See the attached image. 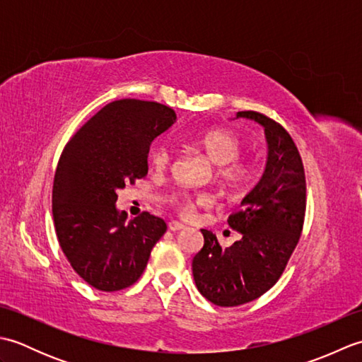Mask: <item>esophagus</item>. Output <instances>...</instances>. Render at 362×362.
I'll return each instance as SVG.
<instances>
[{
	"label": "esophagus",
	"instance_id": "obj_1",
	"mask_svg": "<svg viewBox=\"0 0 362 362\" xmlns=\"http://www.w3.org/2000/svg\"><path fill=\"white\" fill-rule=\"evenodd\" d=\"M168 228L171 230V232H179V230H183V228H185V226H183L182 222L171 221V222H169V224H168Z\"/></svg>",
	"mask_w": 362,
	"mask_h": 362
}]
</instances>
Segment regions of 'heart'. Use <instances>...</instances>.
Segmentation results:
<instances>
[{
	"instance_id": "obj_1",
	"label": "heart",
	"mask_w": 362,
	"mask_h": 362,
	"mask_svg": "<svg viewBox=\"0 0 362 362\" xmlns=\"http://www.w3.org/2000/svg\"><path fill=\"white\" fill-rule=\"evenodd\" d=\"M197 144L211 163L218 165L214 175L222 188L236 193L247 185L252 177V165L250 161L240 157L243 151L240 136L227 129H211L201 135ZM149 160L153 168L165 169L171 163V149L163 143L156 144L149 152ZM171 204L183 216L191 218L201 206H210L211 199L201 193H174Z\"/></svg>"
}]
</instances>
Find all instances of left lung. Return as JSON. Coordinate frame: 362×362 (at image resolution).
<instances>
[{"mask_svg": "<svg viewBox=\"0 0 362 362\" xmlns=\"http://www.w3.org/2000/svg\"><path fill=\"white\" fill-rule=\"evenodd\" d=\"M264 127V174L228 226L241 240L222 249L216 235L201 230L204 247L193 258L199 292L218 306H240L261 297L279 281L300 240L306 210L305 169L297 146L279 122L259 112H238Z\"/></svg>", "mask_w": 362, "mask_h": 362, "instance_id": "obj_1", "label": "left lung"}]
</instances>
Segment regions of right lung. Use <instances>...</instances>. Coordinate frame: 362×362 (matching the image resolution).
Returning a JSON list of instances; mask_svg holds the SVG:
<instances>
[{"instance_id":"right-lung-1","label":"right lung","mask_w":362,"mask_h":362,"mask_svg":"<svg viewBox=\"0 0 362 362\" xmlns=\"http://www.w3.org/2000/svg\"><path fill=\"white\" fill-rule=\"evenodd\" d=\"M175 118L163 104L118 99L90 118L59 158L54 228L68 263L98 291L132 286L166 232L161 218L143 211L127 222L115 204L119 188L148 174L149 146Z\"/></svg>"}]
</instances>
